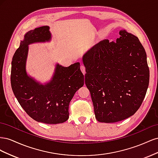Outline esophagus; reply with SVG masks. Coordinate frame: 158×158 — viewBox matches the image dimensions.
Wrapping results in <instances>:
<instances>
[{"label": "esophagus", "mask_w": 158, "mask_h": 158, "mask_svg": "<svg viewBox=\"0 0 158 158\" xmlns=\"http://www.w3.org/2000/svg\"><path fill=\"white\" fill-rule=\"evenodd\" d=\"M80 70H81V71H82V73L84 74H85V66H84V65H81V66H80Z\"/></svg>", "instance_id": "esophagus-1"}]
</instances>
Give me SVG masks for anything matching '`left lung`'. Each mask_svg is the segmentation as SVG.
<instances>
[{"label":"left lung","mask_w":158,"mask_h":158,"mask_svg":"<svg viewBox=\"0 0 158 158\" xmlns=\"http://www.w3.org/2000/svg\"><path fill=\"white\" fill-rule=\"evenodd\" d=\"M115 42H99L83 56L85 83L95 118L116 123L133 115L144 100L149 84L147 56L138 38L125 30Z\"/></svg>","instance_id":"left-lung-1"}]
</instances>
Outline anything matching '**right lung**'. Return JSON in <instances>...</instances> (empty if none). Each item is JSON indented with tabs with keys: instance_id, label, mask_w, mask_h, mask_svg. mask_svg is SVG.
<instances>
[{
	"instance_id": "add662e5",
	"label": "right lung",
	"mask_w": 158,
	"mask_h": 158,
	"mask_svg": "<svg viewBox=\"0 0 158 158\" xmlns=\"http://www.w3.org/2000/svg\"><path fill=\"white\" fill-rule=\"evenodd\" d=\"M49 28L37 27L24 35L13 56L10 82L14 95L28 115L37 122L59 124L68 120L69 103L76 91L84 85V76L80 63L68 67L56 64L51 80L44 84L27 74L29 45L49 42L52 39Z\"/></svg>"
}]
</instances>
